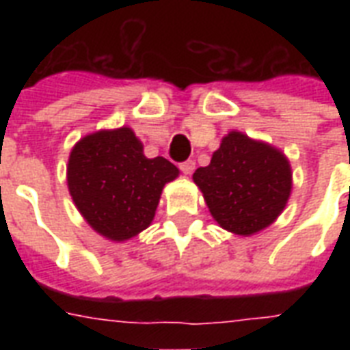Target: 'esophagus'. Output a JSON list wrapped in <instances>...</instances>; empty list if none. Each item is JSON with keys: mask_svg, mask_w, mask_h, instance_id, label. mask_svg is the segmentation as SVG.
<instances>
[{"mask_svg": "<svg viewBox=\"0 0 350 350\" xmlns=\"http://www.w3.org/2000/svg\"><path fill=\"white\" fill-rule=\"evenodd\" d=\"M180 169L183 174H192V172H194V169H196V163H194L192 159H187V161L180 163Z\"/></svg>", "mask_w": 350, "mask_h": 350, "instance_id": "obj_1", "label": "esophagus"}]
</instances>
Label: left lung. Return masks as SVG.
I'll use <instances>...</instances> for the list:
<instances>
[{
	"label": "left lung",
	"mask_w": 350,
	"mask_h": 350,
	"mask_svg": "<svg viewBox=\"0 0 350 350\" xmlns=\"http://www.w3.org/2000/svg\"><path fill=\"white\" fill-rule=\"evenodd\" d=\"M192 180L219 227L243 238L274 224L293 191L287 156L238 131L224 136L211 163Z\"/></svg>",
	"instance_id": "left-lung-1"
}]
</instances>
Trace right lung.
I'll return each instance as SVG.
<instances>
[{
    "mask_svg": "<svg viewBox=\"0 0 350 350\" xmlns=\"http://www.w3.org/2000/svg\"><path fill=\"white\" fill-rule=\"evenodd\" d=\"M180 170L147 158L131 126L87 134L70 150L67 185L87 224L111 241H126L152 224L161 191Z\"/></svg>",
    "mask_w": 350,
    "mask_h": 350,
    "instance_id": "add662e5",
    "label": "right lung"
}]
</instances>
